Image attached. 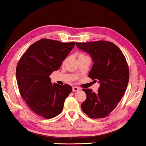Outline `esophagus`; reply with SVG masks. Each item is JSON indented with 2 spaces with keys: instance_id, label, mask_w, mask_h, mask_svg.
Masks as SVG:
<instances>
[{
  "instance_id": "1",
  "label": "esophagus",
  "mask_w": 146,
  "mask_h": 146,
  "mask_svg": "<svg viewBox=\"0 0 146 146\" xmlns=\"http://www.w3.org/2000/svg\"><path fill=\"white\" fill-rule=\"evenodd\" d=\"M80 90V88L78 87H76V86H73V91H77Z\"/></svg>"
}]
</instances>
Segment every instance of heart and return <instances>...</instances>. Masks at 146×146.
Returning <instances> with one entry per match:
<instances>
[{
  "instance_id": "1",
  "label": "heart",
  "mask_w": 146,
  "mask_h": 146,
  "mask_svg": "<svg viewBox=\"0 0 146 146\" xmlns=\"http://www.w3.org/2000/svg\"><path fill=\"white\" fill-rule=\"evenodd\" d=\"M84 56V55H83V54H82V53L79 54V56Z\"/></svg>"
}]
</instances>
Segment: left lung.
I'll list each match as a JSON object with an SVG mask.
<instances>
[{"label": "left lung", "mask_w": 146, "mask_h": 146, "mask_svg": "<svg viewBox=\"0 0 146 146\" xmlns=\"http://www.w3.org/2000/svg\"><path fill=\"white\" fill-rule=\"evenodd\" d=\"M76 45L91 55L94 64L88 76L100 84L96 93L91 89H83L86 100L81 108L91 118H104L115 110L126 90L129 70L125 56L108 41L76 42Z\"/></svg>", "instance_id": "obj_1"}]
</instances>
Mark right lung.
Instances as JSON below:
<instances>
[{"label": "right lung", "mask_w": 146, "mask_h": 146, "mask_svg": "<svg viewBox=\"0 0 146 146\" xmlns=\"http://www.w3.org/2000/svg\"><path fill=\"white\" fill-rule=\"evenodd\" d=\"M75 44L43 38L31 44L19 60L16 68L19 92L36 114L51 118L62 111L72 88L52 84L49 76L60 68Z\"/></svg>", "instance_id": "1"}]
</instances>
